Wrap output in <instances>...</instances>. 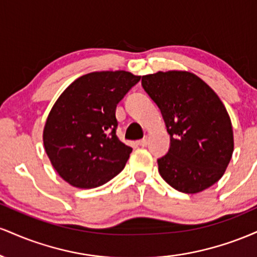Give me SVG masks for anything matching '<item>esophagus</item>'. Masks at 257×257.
I'll list each match as a JSON object with an SVG mask.
<instances>
[{
	"label": "esophagus",
	"instance_id": "1",
	"mask_svg": "<svg viewBox=\"0 0 257 257\" xmlns=\"http://www.w3.org/2000/svg\"><path fill=\"white\" fill-rule=\"evenodd\" d=\"M137 144L139 146H143V147L146 146L147 145V138L146 139H141V140H139Z\"/></svg>",
	"mask_w": 257,
	"mask_h": 257
}]
</instances>
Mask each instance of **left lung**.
<instances>
[{"label":"left lung","mask_w":257,"mask_h":257,"mask_svg":"<svg viewBox=\"0 0 257 257\" xmlns=\"http://www.w3.org/2000/svg\"><path fill=\"white\" fill-rule=\"evenodd\" d=\"M141 84L163 116L170 149L158 172L179 192L198 193L216 184L232 158L231 118L217 94L188 71H158Z\"/></svg>","instance_id":"obj_1"}]
</instances>
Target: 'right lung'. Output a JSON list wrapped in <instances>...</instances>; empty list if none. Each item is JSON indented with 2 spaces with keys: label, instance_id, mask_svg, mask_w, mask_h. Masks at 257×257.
<instances>
[{
  "label": "right lung",
  "instance_id": "right-lung-1",
  "mask_svg": "<svg viewBox=\"0 0 257 257\" xmlns=\"http://www.w3.org/2000/svg\"><path fill=\"white\" fill-rule=\"evenodd\" d=\"M140 76L96 71L60 94L43 128V145L61 179L77 188L106 184L125 167L132 147L116 135L117 104Z\"/></svg>",
  "mask_w": 257,
  "mask_h": 257
}]
</instances>
